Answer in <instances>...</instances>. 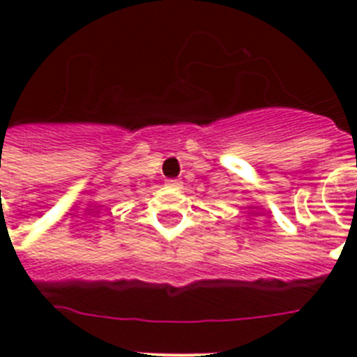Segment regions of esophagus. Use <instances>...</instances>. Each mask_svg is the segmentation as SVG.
I'll list each match as a JSON object with an SVG mask.
<instances>
[{"instance_id":"34e87169","label":"esophagus","mask_w":357,"mask_h":357,"mask_svg":"<svg viewBox=\"0 0 357 357\" xmlns=\"http://www.w3.org/2000/svg\"><path fill=\"white\" fill-rule=\"evenodd\" d=\"M168 187H181V181L179 179H167Z\"/></svg>"}]
</instances>
